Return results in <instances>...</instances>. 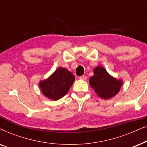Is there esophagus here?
<instances>
[{"label":"esophagus","mask_w":147,"mask_h":147,"mask_svg":"<svg viewBox=\"0 0 147 147\" xmlns=\"http://www.w3.org/2000/svg\"><path fill=\"white\" fill-rule=\"evenodd\" d=\"M80 80H86V79H87V77H86V76H85V75H83V76H80Z\"/></svg>","instance_id":"obj_1"}]
</instances>
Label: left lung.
I'll use <instances>...</instances> for the list:
<instances>
[{
  "instance_id": "1",
  "label": "left lung",
  "mask_w": 147,
  "mask_h": 147,
  "mask_svg": "<svg viewBox=\"0 0 147 147\" xmlns=\"http://www.w3.org/2000/svg\"><path fill=\"white\" fill-rule=\"evenodd\" d=\"M94 73L90 78V84L100 98L108 99L120 91L122 82L110 76L104 67L98 66L94 69Z\"/></svg>"
}]
</instances>
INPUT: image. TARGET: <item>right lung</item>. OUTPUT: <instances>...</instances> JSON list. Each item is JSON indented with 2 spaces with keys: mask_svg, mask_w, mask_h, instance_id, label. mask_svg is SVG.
I'll return each mask as SVG.
<instances>
[{
  "mask_svg": "<svg viewBox=\"0 0 147 147\" xmlns=\"http://www.w3.org/2000/svg\"><path fill=\"white\" fill-rule=\"evenodd\" d=\"M75 78L65 68L59 67L46 80L39 83L44 96L53 100H57L67 94L73 84Z\"/></svg>",
  "mask_w": 147,
  "mask_h": 147,
  "instance_id": "right-lung-1",
  "label": "right lung"
}]
</instances>
